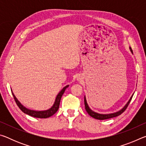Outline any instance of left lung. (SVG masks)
<instances>
[{"label": "left lung", "instance_id": "obj_1", "mask_svg": "<svg viewBox=\"0 0 146 146\" xmlns=\"http://www.w3.org/2000/svg\"><path fill=\"white\" fill-rule=\"evenodd\" d=\"M129 49H130L131 52L132 54H133V51H132V49H131V48H130V47H129ZM133 95H134V93H133L130 99L127 102L126 104L123 106V107L122 109H121L120 110L118 111H117V112L113 113H109V114H100V113H97L95 111H93V110H91L90 108L89 107L88 104L87 100H86V96H84V105H85L86 110V111H87L88 114L91 116V117H92L93 118H95V119H97V120H105V119H108V118H111L117 117V116L122 114V113L123 111H124L125 110H126V108H127L128 105H129V104L130 103V101L131 100V98L133 97Z\"/></svg>", "mask_w": 146, "mask_h": 146}]
</instances>
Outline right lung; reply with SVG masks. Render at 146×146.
Returning <instances> with one entry per match:
<instances>
[{"mask_svg":"<svg viewBox=\"0 0 146 146\" xmlns=\"http://www.w3.org/2000/svg\"><path fill=\"white\" fill-rule=\"evenodd\" d=\"M69 87V85H67L65 86L62 90L60 92L58 93V95H56L55 102H54L53 105L52 107L51 108H49V110H44V111H35V110H29L28 108H26V107L22 104L19 102L18 99L16 98L15 96L14 93H13V91L11 90L12 92V95L13 96V98L15 100V102L17 103V106H19V108L21 109V110L22 111L24 112L26 114L28 115L29 116H31V117H35V118H46L48 117H50L51 116L53 115L57 111L59 108V105H60V102L62 98V96L63 95V94L65 91L66 89Z\"/></svg>","mask_w":146,"mask_h":146,"instance_id":"right-lung-1","label":"right lung"}]
</instances>
